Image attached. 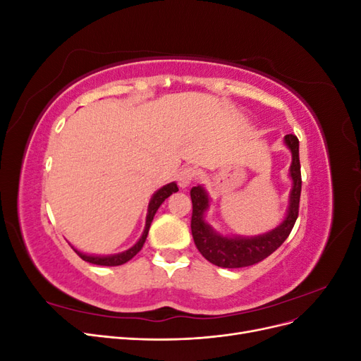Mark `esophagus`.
<instances>
[{"label":"esophagus","instance_id":"esophagus-1","mask_svg":"<svg viewBox=\"0 0 361 361\" xmlns=\"http://www.w3.org/2000/svg\"><path fill=\"white\" fill-rule=\"evenodd\" d=\"M195 178H197V171H195L192 167H183L179 170L178 173V183L180 188H187L190 187V185L195 180Z\"/></svg>","mask_w":361,"mask_h":361}]
</instances>
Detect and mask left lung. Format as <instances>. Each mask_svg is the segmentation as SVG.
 I'll use <instances>...</instances> for the list:
<instances>
[{
    "instance_id": "8db88e82",
    "label": "left lung",
    "mask_w": 361,
    "mask_h": 361,
    "mask_svg": "<svg viewBox=\"0 0 361 361\" xmlns=\"http://www.w3.org/2000/svg\"><path fill=\"white\" fill-rule=\"evenodd\" d=\"M285 143L290 149L292 164L289 174L292 178V190L289 195V209L286 218L280 226L271 232L251 238H227L218 235L214 228L204 221V212L209 207V197L202 185L191 188L192 216L191 232L194 244L202 256L211 264L221 268H244L255 265L267 259L271 253L286 241L292 227L298 218L300 195H301V166H300V141L293 134L285 137Z\"/></svg>"
}]
</instances>
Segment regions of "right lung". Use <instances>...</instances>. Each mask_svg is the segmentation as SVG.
I'll return each mask as SVG.
<instances>
[{
  "label": "right lung",
  "mask_w": 361,
  "mask_h": 361,
  "mask_svg": "<svg viewBox=\"0 0 361 361\" xmlns=\"http://www.w3.org/2000/svg\"><path fill=\"white\" fill-rule=\"evenodd\" d=\"M179 191L178 185L171 182V183H167L164 185L162 188H159L155 194L154 197L150 199L149 202V207H147V216H146V227H145V232L143 235H141V238L137 241V244L134 247H130L129 250L123 251V253H118V255H113V256H90V255H84L81 253V251L75 250V253L78 255L82 260L89 262V264H94V265H102V267H118V265H123L126 264L128 260L133 259L138 251L143 248L145 243H146V238H147V233H149V228H150V224H152V220H154V216L158 211V207L162 204V202L166 200L167 197H170V195L173 192Z\"/></svg>",
  "instance_id": "1"
}]
</instances>
